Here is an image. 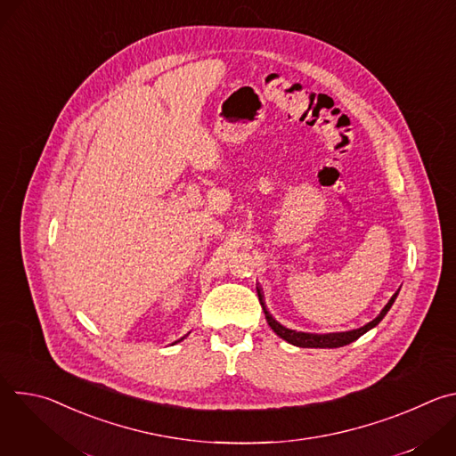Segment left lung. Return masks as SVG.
Returning a JSON list of instances; mask_svg holds the SVG:
<instances>
[{
    "label": "left lung",
    "mask_w": 456,
    "mask_h": 456,
    "mask_svg": "<svg viewBox=\"0 0 456 456\" xmlns=\"http://www.w3.org/2000/svg\"><path fill=\"white\" fill-rule=\"evenodd\" d=\"M397 294L395 292L392 296V299H389L386 303V306L380 310V314L370 321L368 324H364V327L357 329V330H350V332H338V334H306V332H296V330H290V329H285L283 324H280L273 315L271 312L267 310L265 303H264V297H262V292H259L257 289V297H259V303H262V308L265 312V319L269 322V327L281 338L285 339L287 343L294 345V346H301V348H339V346H346L354 341H357L362 334H366L368 330H371L373 327H377V324L382 321V317L387 314V310L392 308L394 301L397 299Z\"/></svg>",
    "instance_id": "left-lung-1"
}]
</instances>
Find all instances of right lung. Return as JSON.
<instances>
[{"label":"right lung","mask_w":456,"mask_h":456,"mask_svg":"<svg viewBox=\"0 0 456 456\" xmlns=\"http://www.w3.org/2000/svg\"><path fill=\"white\" fill-rule=\"evenodd\" d=\"M182 339H183V338H182ZM182 339H180V341H182ZM175 343H178V341H175Z\"/></svg>","instance_id":"add662e5"}]
</instances>
